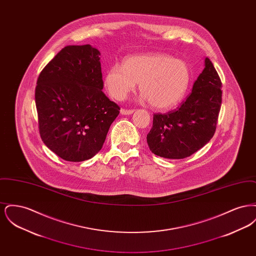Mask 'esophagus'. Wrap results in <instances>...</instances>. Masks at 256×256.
Here are the masks:
<instances>
[{
  "instance_id": "1",
  "label": "esophagus",
  "mask_w": 256,
  "mask_h": 256,
  "mask_svg": "<svg viewBox=\"0 0 256 256\" xmlns=\"http://www.w3.org/2000/svg\"><path fill=\"white\" fill-rule=\"evenodd\" d=\"M120 112H121V114L122 115H130V114H132L134 112V110H124V108H122V110H120Z\"/></svg>"
}]
</instances>
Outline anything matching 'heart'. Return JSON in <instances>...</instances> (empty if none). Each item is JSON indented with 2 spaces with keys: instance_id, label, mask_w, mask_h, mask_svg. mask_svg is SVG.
Returning <instances> with one entry per match:
<instances>
[{
  "instance_id": "b5f03b06",
  "label": "heart",
  "mask_w": 256,
  "mask_h": 256,
  "mask_svg": "<svg viewBox=\"0 0 256 256\" xmlns=\"http://www.w3.org/2000/svg\"><path fill=\"white\" fill-rule=\"evenodd\" d=\"M190 82L188 64L165 54L130 56L122 66H111L104 78L111 97L122 100L139 84L142 100L161 110L176 106L185 96Z\"/></svg>"
}]
</instances>
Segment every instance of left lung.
<instances>
[{
	"label": "left lung",
	"instance_id": "left-lung-1",
	"mask_svg": "<svg viewBox=\"0 0 256 256\" xmlns=\"http://www.w3.org/2000/svg\"><path fill=\"white\" fill-rule=\"evenodd\" d=\"M222 82L208 58L192 92L180 108L167 114H154L146 135L150 150L164 158L182 159L206 146L216 130L220 104Z\"/></svg>",
	"mask_w": 256,
	"mask_h": 256
}]
</instances>
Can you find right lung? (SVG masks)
Listing matches in <instances>:
<instances>
[{
	"mask_svg": "<svg viewBox=\"0 0 256 256\" xmlns=\"http://www.w3.org/2000/svg\"><path fill=\"white\" fill-rule=\"evenodd\" d=\"M100 52L91 45L67 46L50 61L36 88L42 141L66 161L98 154L120 108L102 91Z\"/></svg>",
	"mask_w": 256,
	"mask_h": 256,
	"instance_id": "right-lung-1",
	"label": "right lung"
}]
</instances>
